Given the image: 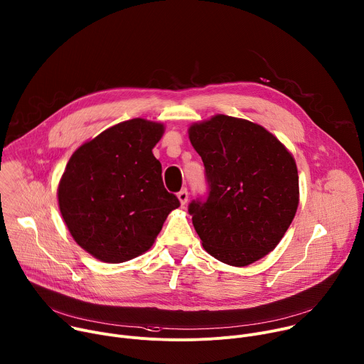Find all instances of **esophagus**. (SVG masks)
I'll use <instances>...</instances> for the list:
<instances>
[{
	"label": "esophagus",
	"instance_id": "esophagus-1",
	"mask_svg": "<svg viewBox=\"0 0 364 364\" xmlns=\"http://www.w3.org/2000/svg\"><path fill=\"white\" fill-rule=\"evenodd\" d=\"M177 197H178V200H180V203L184 205L187 201H188V191H187V188H183L181 191H178V194H177Z\"/></svg>",
	"mask_w": 364,
	"mask_h": 364
}]
</instances>
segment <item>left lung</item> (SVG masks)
<instances>
[{"mask_svg":"<svg viewBox=\"0 0 364 364\" xmlns=\"http://www.w3.org/2000/svg\"><path fill=\"white\" fill-rule=\"evenodd\" d=\"M188 138L209 184L205 200L188 204L203 247L232 267L256 262L277 247L296 213L294 157L264 127L228 115L193 124Z\"/></svg>","mask_w":364,"mask_h":364,"instance_id":"8db88e82","label":"left lung"}]
</instances>
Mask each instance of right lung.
<instances>
[{
	"mask_svg": "<svg viewBox=\"0 0 364 364\" xmlns=\"http://www.w3.org/2000/svg\"><path fill=\"white\" fill-rule=\"evenodd\" d=\"M164 125L142 118L117 124L80 145L58 188L62 218L76 243L102 262L146 252L180 205L152 148Z\"/></svg>",
	"mask_w": 364,
	"mask_h": 364,
	"instance_id": "obj_1",
	"label": "right lung"
}]
</instances>
